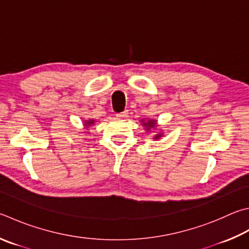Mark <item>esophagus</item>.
Wrapping results in <instances>:
<instances>
[{"instance_id":"esophagus-1","label":"esophagus","mask_w":249,"mask_h":249,"mask_svg":"<svg viewBox=\"0 0 249 249\" xmlns=\"http://www.w3.org/2000/svg\"><path fill=\"white\" fill-rule=\"evenodd\" d=\"M127 115H128V112L127 111H124V112H122V113H117L116 117H117V119H125V117H127Z\"/></svg>"}]
</instances>
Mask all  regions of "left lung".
I'll return each instance as SVG.
<instances>
[{"instance_id": "8db88e82", "label": "left lung", "mask_w": 249, "mask_h": 249, "mask_svg": "<svg viewBox=\"0 0 249 249\" xmlns=\"http://www.w3.org/2000/svg\"><path fill=\"white\" fill-rule=\"evenodd\" d=\"M142 126H144V129L147 130V133H149L150 132L151 129H153V128H157V126H158V122H157V120H152V119H150V120H147V121H144V120H142ZM160 130V129H159ZM162 136H163V134L162 133H157L155 136H153V138L152 139H155V140H157V139H160Z\"/></svg>"}]
</instances>
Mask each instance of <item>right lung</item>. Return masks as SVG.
Returning <instances> with one entry per match:
<instances>
[{
	"instance_id": "obj_1",
	"label": "right lung",
	"mask_w": 249,
	"mask_h": 249,
	"mask_svg": "<svg viewBox=\"0 0 249 249\" xmlns=\"http://www.w3.org/2000/svg\"><path fill=\"white\" fill-rule=\"evenodd\" d=\"M94 124V120H87V121H84V127L85 129H88L90 126Z\"/></svg>"
}]
</instances>
